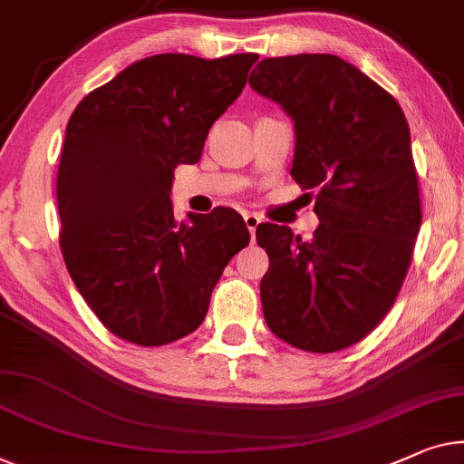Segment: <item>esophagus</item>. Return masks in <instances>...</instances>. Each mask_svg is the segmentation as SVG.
<instances>
[{
  "instance_id": "esophagus-1",
  "label": "esophagus",
  "mask_w": 464,
  "mask_h": 464,
  "mask_svg": "<svg viewBox=\"0 0 464 464\" xmlns=\"http://www.w3.org/2000/svg\"><path fill=\"white\" fill-rule=\"evenodd\" d=\"M259 218L255 216V213H245V224H246V227H248V232H251V238L255 240V230H257V226H259Z\"/></svg>"
}]
</instances>
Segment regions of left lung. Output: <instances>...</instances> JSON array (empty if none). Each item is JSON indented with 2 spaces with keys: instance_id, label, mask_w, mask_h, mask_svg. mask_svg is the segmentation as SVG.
<instances>
[{
  "instance_id": "left-lung-1",
  "label": "left lung",
  "mask_w": 464,
  "mask_h": 464,
  "mask_svg": "<svg viewBox=\"0 0 464 464\" xmlns=\"http://www.w3.org/2000/svg\"><path fill=\"white\" fill-rule=\"evenodd\" d=\"M248 83L295 121L291 176L320 219L314 237L259 224L270 267L261 307L288 345L333 353L371 334L412 261L422 213L398 100L333 53L266 58Z\"/></svg>"
}]
</instances>
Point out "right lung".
I'll return each mask as SVG.
<instances>
[{
	"instance_id": "1",
	"label": "right lung",
	"mask_w": 464,
	"mask_h": 464,
	"mask_svg": "<svg viewBox=\"0 0 464 464\" xmlns=\"http://www.w3.org/2000/svg\"><path fill=\"white\" fill-rule=\"evenodd\" d=\"M257 53H157L87 93L66 125L56 198L66 270L98 320L142 347L205 320L213 286L251 240L230 207L173 218L178 165L198 163Z\"/></svg>"
}]
</instances>
